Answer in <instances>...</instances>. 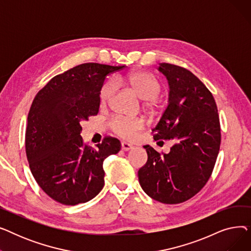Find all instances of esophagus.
<instances>
[{
    "label": "esophagus",
    "instance_id": "obj_1",
    "mask_svg": "<svg viewBox=\"0 0 251 251\" xmlns=\"http://www.w3.org/2000/svg\"><path fill=\"white\" fill-rule=\"evenodd\" d=\"M121 147H122V150L125 151H130V150L133 149L132 144L129 143V142H126V141H122V142H121Z\"/></svg>",
    "mask_w": 251,
    "mask_h": 251
}]
</instances>
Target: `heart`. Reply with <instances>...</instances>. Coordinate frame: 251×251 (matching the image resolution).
Segmentation results:
<instances>
[{"instance_id": "heart-1", "label": "heart", "mask_w": 251, "mask_h": 251, "mask_svg": "<svg viewBox=\"0 0 251 251\" xmlns=\"http://www.w3.org/2000/svg\"><path fill=\"white\" fill-rule=\"evenodd\" d=\"M115 81L119 85L129 87L142 100H148L146 107L153 110L156 107V97L160 95L162 84L153 74L147 71H131L125 75L117 76ZM114 94L112 81L104 82L100 89V100L101 104L108 103ZM113 131L123 137H132L138 130L143 128V121L140 119L116 118L111 122Z\"/></svg>"}]
</instances>
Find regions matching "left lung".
Listing matches in <instances>:
<instances>
[{
  "instance_id": "obj_1",
  "label": "left lung",
  "mask_w": 251,
  "mask_h": 251,
  "mask_svg": "<svg viewBox=\"0 0 251 251\" xmlns=\"http://www.w3.org/2000/svg\"><path fill=\"white\" fill-rule=\"evenodd\" d=\"M159 71L170 91L153 139H170L174 146L169 153L144 146L148 162L139 169L138 180L152 200L176 204L200 192L212 175L221 144L220 120L212 92L193 73L168 63H161Z\"/></svg>"
}]
</instances>
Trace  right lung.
<instances>
[{
  "mask_svg": "<svg viewBox=\"0 0 251 251\" xmlns=\"http://www.w3.org/2000/svg\"><path fill=\"white\" fill-rule=\"evenodd\" d=\"M124 67L78 65L52 77L32 101L25 133L29 168L39 187L62 204L96 197L104 185V159L121 150L113 137H104L96 149L88 147L80 133L81 123L99 113L105 77Z\"/></svg>",
  "mask_w": 251,
  "mask_h": 251,
  "instance_id": "add662e5",
  "label": "right lung"
}]
</instances>
